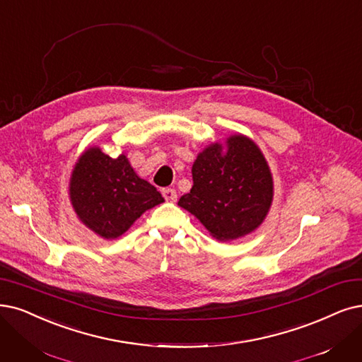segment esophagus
<instances>
[{"mask_svg": "<svg viewBox=\"0 0 362 362\" xmlns=\"http://www.w3.org/2000/svg\"><path fill=\"white\" fill-rule=\"evenodd\" d=\"M162 194L163 197L168 200V202H175L177 200V192L173 189H163L162 190Z\"/></svg>", "mask_w": 362, "mask_h": 362, "instance_id": "obj_1", "label": "esophagus"}]
</instances>
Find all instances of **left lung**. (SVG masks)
I'll list each match as a JSON object with an SVG mask.
<instances>
[{
  "label": "left lung",
  "instance_id": "8db88e82",
  "mask_svg": "<svg viewBox=\"0 0 362 362\" xmlns=\"http://www.w3.org/2000/svg\"><path fill=\"white\" fill-rule=\"evenodd\" d=\"M193 187L178 205L193 214L218 240L251 233L266 218L273 200V178L257 144L231 135L197 154Z\"/></svg>",
  "mask_w": 362,
  "mask_h": 362
}]
</instances>
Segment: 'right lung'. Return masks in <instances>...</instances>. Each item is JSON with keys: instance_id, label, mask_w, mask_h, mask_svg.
I'll use <instances>...</instances> for the list:
<instances>
[{"instance_id": "1", "label": "right lung", "mask_w": 362, "mask_h": 362, "mask_svg": "<svg viewBox=\"0 0 362 362\" xmlns=\"http://www.w3.org/2000/svg\"><path fill=\"white\" fill-rule=\"evenodd\" d=\"M69 199L80 221L104 239H115L165 199L136 175L127 157L86 150L72 169Z\"/></svg>"}]
</instances>
